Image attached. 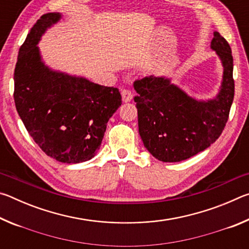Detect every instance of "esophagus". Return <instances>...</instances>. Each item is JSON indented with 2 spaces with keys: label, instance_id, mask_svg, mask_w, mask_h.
<instances>
[{
  "label": "esophagus",
  "instance_id": "obj_1",
  "mask_svg": "<svg viewBox=\"0 0 249 249\" xmlns=\"http://www.w3.org/2000/svg\"><path fill=\"white\" fill-rule=\"evenodd\" d=\"M132 99H133V93L129 90L122 91V100H123V102L127 103L129 101H132Z\"/></svg>",
  "mask_w": 249,
  "mask_h": 249
}]
</instances>
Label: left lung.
<instances>
[{"label": "left lung", "instance_id": "8db88e82", "mask_svg": "<svg viewBox=\"0 0 249 249\" xmlns=\"http://www.w3.org/2000/svg\"><path fill=\"white\" fill-rule=\"evenodd\" d=\"M211 48L220 58L223 77L218 93L196 100L167 77L136 80L138 130L144 146L163 162L182 161L213 144L224 129L234 99L233 56L224 37L214 32Z\"/></svg>", "mask_w": 249, "mask_h": 249}]
</instances>
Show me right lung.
I'll use <instances>...</instances> for the list:
<instances>
[{"instance_id":"obj_1","label":"right lung","mask_w":249,"mask_h":249,"mask_svg":"<svg viewBox=\"0 0 249 249\" xmlns=\"http://www.w3.org/2000/svg\"><path fill=\"white\" fill-rule=\"evenodd\" d=\"M60 13L44 14L20 46L14 71V101L27 132L44 153L64 163L90 160L107 124L121 107L117 88L50 69L38 43Z\"/></svg>"}]
</instances>
